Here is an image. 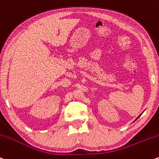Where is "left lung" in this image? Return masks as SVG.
Instances as JSON below:
<instances>
[{"label":"left lung","instance_id":"1","mask_svg":"<svg viewBox=\"0 0 159 159\" xmlns=\"http://www.w3.org/2000/svg\"><path fill=\"white\" fill-rule=\"evenodd\" d=\"M139 116H138V118H139ZM138 118H137V119H138ZM137 119H136V120H137Z\"/></svg>","mask_w":159,"mask_h":159}]
</instances>
